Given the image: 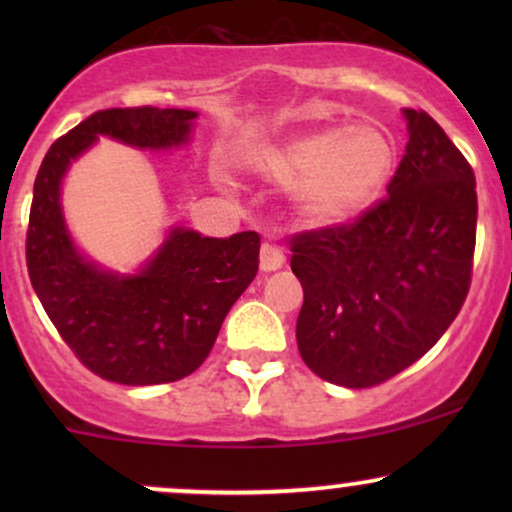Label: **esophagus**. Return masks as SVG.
I'll use <instances>...</instances> for the list:
<instances>
[{
  "label": "esophagus",
  "instance_id": "34e87169",
  "mask_svg": "<svg viewBox=\"0 0 512 512\" xmlns=\"http://www.w3.org/2000/svg\"><path fill=\"white\" fill-rule=\"evenodd\" d=\"M286 262V255L284 250L279 248L276 243H262V250H260V269L262 272H276V269L284 267Z\"/></svg>",
  "mask_w": 512,
  "mask_h": 512
}]
</instances>
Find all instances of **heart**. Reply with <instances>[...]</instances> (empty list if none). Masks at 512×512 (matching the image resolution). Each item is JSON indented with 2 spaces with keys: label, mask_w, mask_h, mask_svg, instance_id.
I'll use <instances>...</instances> for the list:
<instances>
[{
  "label": "heart",
  "mask_w": 512,
  "mask_h": 512,
  "mask_svg": "<svg viewBox=\"0 0 512 512\" xmlns=\"http://www.w3.org/2000/svg\"><path fill=\"white\" fill-rule=\"evenodd\" d=\"M395 166V146L375 125L325 127L264 151V178L293 185L301 214L313 223H339L366 211Z\"/></svg>",
  "instance_id": "heart-1"
}]
</instances>
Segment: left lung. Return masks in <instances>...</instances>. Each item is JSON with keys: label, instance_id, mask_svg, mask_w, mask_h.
I'll use <instances>...</instances> for the list:
<instances>
[{"label": "left lung", "instance_id": "8db88e82", "mask_svg": "<svg viewBox=\"0 0 512 512\" xmlns=\"http://www.w3.org/2000/svg\"><path fill=\"white\" fill-rule=\"evenodd\" d=\"M409 142L387 197L354 223L291 238L303 286L296 339L334 385L373 387L443 337L472 281L477 182L424 110L404 108Z\"/></svg>", "mask_w": 512, "mask_h": 512}]
</instances>
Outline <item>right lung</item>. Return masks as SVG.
I'll return each instance as SVG.
<instances>
[{
    "mask_svg": "<svg viewBox=\"0 0 512 512\" xmlns=\"http://www.w3.org/2000/svg\"><path fill=\"white\" fill-rule=\"evenodd\" d=\"M195 110L110 108L57 139L33 185L28 276L45 313L88 370L110 383L161 385L195 373L223 317L260 267L255 231L207 238L170 228L137 274L98 267L79 252L62 211V178L98 137L166 151L190 142Z\"/></svg>",
    "mask_w": 512,
    "mask_h": 512,
    "instance_id": "right-lung-1",
    "label": "right lung"
}]
</instances>
